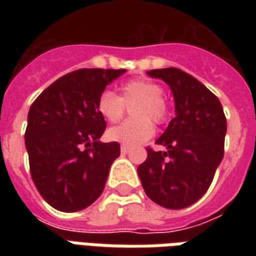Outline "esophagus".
<instances>
[{
	"label": "esophagus",
	"mask_w": 256,
	"mask_h": 256,
	"mask_svg": "<svg viewBox=\"0 0 256 256\" xmlns=\"http://www.w3.org/2000/svg\"><path fill=\"white\" fill-rule=\"evenodd\" d=\"M128 150H130V148H128V145H122V146H120V152H122V154H128Z\"/></svg>",
	"instance_id": "1"
}]
</instances>
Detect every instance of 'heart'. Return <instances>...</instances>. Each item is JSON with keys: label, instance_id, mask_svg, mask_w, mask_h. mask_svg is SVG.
<instances>
[{"label": "heart", "instance_id": "b5f03b06", "mask_svg": "<svg viewBox=\"0 0 256 256\" xmlns=\"http://www.w3.org/2000/svg\"><path fill=\"white\" fill-rule=\"evenodd\" d=\"M163 88L150 79H134L120 86V96L102 92L97 101V111L106 122L115 123L124 115L126 106H132L133 120L123 122L106 132V137L123 145L134 146L150 140L155 128L168 116V106L163 98Z\"/></svg>", "mask_w": 256, "mask_h": 256}]
</instances>
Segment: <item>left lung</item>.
<instances>
[{
	"mask_svg": "<svg viewBox=\"0 0 256 256\" xmlns=\"http://www.w3.org/2000/svg\"><path fill=\"white\" fill-rule=\"evenodd\" d=\"M174 96L176 116L137 172L146 196L164 208H186L207 192L224 158L226 118L218 97L182 70H150Z\"/></svg>",
	"mask_w": 256,
	"mask_h": 256,
	"instance_id": "8db88e82",
	"label": "left lung"
}]
</instances>
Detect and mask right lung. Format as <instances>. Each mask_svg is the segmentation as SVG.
<instances>
[{
	"label": "right lung",
	"mask_w": 256,
	"mask_h": 256,
	"mask_svg": "<svg viewBox=\"0 0 256 256\" xmlns=\"http://www.w3.org/2000/svg\"><path fill=\"white\" fill-rule=\"evenodd\" d=\"M126 70L82 68L53 82L32 102L24 140L38 192L53 208L79 211L106 186L118 142H101L106 123L97 101Z\"/></svg>",
	"instance_id": "add662e5"
}]
</instances>
